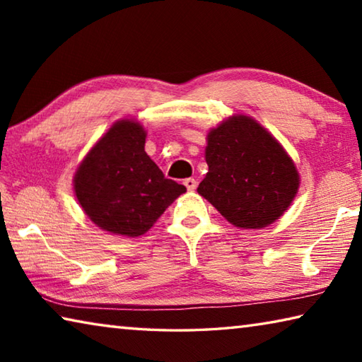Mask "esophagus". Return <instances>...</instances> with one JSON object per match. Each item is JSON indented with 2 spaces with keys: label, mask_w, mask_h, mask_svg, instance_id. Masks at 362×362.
Wrapping results in <instances>:
<instances>
[{
  "label": "esophagus",
  "mask_w": 362,
  "mask_h": 362,
  "mask_svg": "<svg viewBox=\"0 0 362 362\" xmlns=\"http://www.w3.org/2000/svg\"><path fill=\"white\" fill-rule=\"evenodd\" d=\"M183 185H185L187 189H189V192H193V189L196 188V180L194 179H185Z\"/></svg>",
  "instance_id": "obj_1"
}]
</instances>
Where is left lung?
Masks as SVG:
<instances>
[{"label": "left lung", "mask_w": 362, "mask_h": 362, "mask_svg": "<svg viewBox=\"0 0 362 362\" xmlns=\"http://www.w3.org/2000/svg\"><path fill=\"white\" fill-rule=\"evenodd\" d=\"M206 163L198 193L240 228L276 222L300 185L291 156L250 116H231L207 134Z\"/></svg>", "instance_id": "obj_1"}]
</instances>
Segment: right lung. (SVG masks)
<instances>
[{"instance_id":"obj_1","label":"right lung","mask_w":362,"mask_h":362,"mask_svg":"<svg viewBox=\"0 0 362 362\" xmlns=\"http://www.w3.org/2000/svg\"><path fill=\"white\" fill-rule=\"evenodd\" d=\"M146 132L136 121L110 127L76 169L78 203L102 230L136 238L148 231L187 188L166 179L145 153Z\"/></svg>"}]
</instances>
